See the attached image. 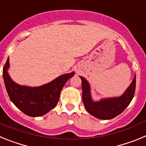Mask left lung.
<instances>
[{
    "label": "left lung",
    "mask_w": 146,
    "mask_h": 146,
    "mask_svg": "<svg viewBox=\"0 0 146 146\" xmlns=\"http://www.w3.org/2000/svg\"><path fill=\"white\" fill-rule=\"evenodd\" d=\"M79 77L82 81V100L85 108L89 113L99 119L108 120L121 113L130 103L135 94L136 75L122 95L99 101H94L92 98L91 87L87 80L82 76Z\"/></svg>",
    "instance_id": "8db88e82"
}]
</instances>
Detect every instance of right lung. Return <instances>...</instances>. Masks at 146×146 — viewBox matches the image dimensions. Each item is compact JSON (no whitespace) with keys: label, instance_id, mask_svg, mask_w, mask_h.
<instances>
[{"label":"right lung","instance_id":"obj_1","mask_svg":"<svg viewBox=\"0 0 146 146\" xmlns=\"http://www.w3.org/2000/svg\"><path fill=\"white\" fill-rule=\"evenodd\" d=\"M9 58L3 68L4 80L9 97L11 102L26 115L38 117L50 111L57 106L62 89L74 72L58 76L51 82L40 86H22L14 82L8 73Z\"/></svg>","mask_w":146,"mask_h":146}]
</instances>
